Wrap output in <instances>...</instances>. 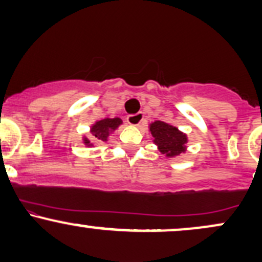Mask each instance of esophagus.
<instances>
[{"mask_svg":"<svg viewBox=\"0 0 262 262\" xmlns=\"http://www.w3.org/2000/svg\"><path fill=\"white\" fill-rule=\"evenodd\" d=\"M144 119V114L139 112L137 114H130V116H128V123L130 125H134V127H138V125L141 124V122H143Z\"/></svg>","mask_w":262,"mask_h":262,"instance_id":"esophagus-1","label":"esophagus"}]
</instances>
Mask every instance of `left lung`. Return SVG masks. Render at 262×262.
Returning a JSON list of instances; mask_svg holds the SVG:
<instances>
[{"instance_id":"1","label":"left lung","mask_w":262,"mask_h":262,"mask_svg":"<svg viewBox=\"0 0 262 262\" xmlns=\"http://www.w3.org/2000/svg\"><path fill=\"white\" fill-rule=\"evenodd\" d=\"M149 132L152 137V143L167 159L177 158L187 150V134L175 125L162 121H155L149 124Z\"/></svg>"}]
</instances>
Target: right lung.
Masks as SVG:
<instances>
[{"label": "right lung", "instance_id": "right-lung-1", "mask_svg": "<svg viewBox=\"0 0 262 262\" xmlns=\"http://www.w3.org/2000/svg\"><path fill=\"white\" fill-rule=\"evenodd\" d=\"M123 124L122 118L116 117V118H103L101 121H97L95 124L90 127V133L91 138L82 135V143L87 148H93L95 145L100 143L108 141L110 135L116 132L119 128V125Z\"/></svg>", "mask_w": 262, "mask_h": 262}]
</instances>
